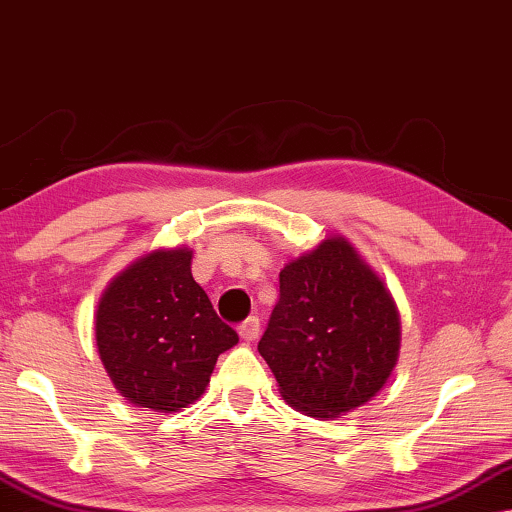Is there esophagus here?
I'll list each match as a JSON object with an SVG mask.
<instances>
[{
	"label": "esophagus",
	"instance_id": "1",
	"mask_svg": "<svg viewBox=\"0 0 512 512\" xmlns=\"http://www.w3.org/2000/svg\"><path fill=\"white\" fill-rule=\"evenodd\" d=\"M239 336L243 338V341H255V338L259 336V318H257V315H250V318L241 322Z\"/></svg>",
	"mask_w": 512,
	"mask_h": 512
}]
</instances>
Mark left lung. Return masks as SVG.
I'll return each instance as SVG.
<instances>
[{
	"label": "left lung",
	"mask_w": 512,
	"mask_h": 512,
	"mask_svg": "<svg viewBox=\"0 0 512 512\" xmlns=\"http://www.w3.org/2000/svg\"><path fill=\"white\" fill-rule=\"evenodd\" d=\"M399 315L383 283L343 239L280 271V297L257 350L280 394L313 417L376 397L397 364Z\"/></svg>",
	"instance_id": "8db88e82"
}]
</instances>
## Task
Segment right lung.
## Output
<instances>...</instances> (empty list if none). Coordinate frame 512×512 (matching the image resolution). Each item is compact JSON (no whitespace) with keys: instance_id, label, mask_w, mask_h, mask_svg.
<instances>
[{"instance_id":"add662e5","label":"right lung","mask_w":512,"mask_h":512,"mask_svg":"<svg viewBox=\"0 0 512 512\" xmlns=\"http://www.w3.org/2000/svg\"><path fill=\"white\" fill-rule=\"evenodd\" d=\"M192 253L155 250L122 271L97 308V348L113 385L157 413L197 401L239 334L194 283Z\"/></svg>"}]
</instances>
